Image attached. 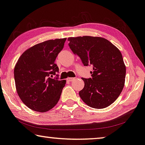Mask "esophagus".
<instances>
[{
    "label": "esophagus",
    "mask_w": 145,
    "mask_h": 145,
    "mask_svg": "<svg viewBox=\"0 0 145 145\" xmlns=\"http://www.w3.org/2000/svg\"><path fill=\"white\" fill-rule=\"evenodd\" d=\"M74 79H75V78H73V77H68V78H67V81L69 82H72Z\"/></svg>",
    "instance_id": "esophagus-1"
}]
</instances>
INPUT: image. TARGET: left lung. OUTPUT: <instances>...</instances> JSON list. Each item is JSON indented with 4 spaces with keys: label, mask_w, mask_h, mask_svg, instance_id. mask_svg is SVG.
I'll use <instances>...</instances> for the list:
<instances>
[{
    "label": "left lung",
    "mask_w": 145,
    "mask_h": 145,
    "mask_svg": "<svg viewBox=\"0 0 145 145\" xmlns=\"http://www.w3.org/2000/svg\"><path fill=\"white\" fill-rule=\"evenodd\" d=\"M69 46L84 66L92 65V78H82L85 86L79 94L86 105L103 109L112 104L122 91L126 66L117 47L101 37H70Z\"/></svg>",
    "instance_id": "1"
}]
</instances>
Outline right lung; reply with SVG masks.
Here are the masks:
<instances>
[{"instance_id": "right-lung-1", "label": "right lung", "mask_w": 145, "mask_h": 145, "mask_svg": "<svg viewBox=\"0 0 145 145\" xmlns=\"http://www.w3.org/2000/svg\"><path fill=\"white\" fill-rule=\"evenodd\" d=\"M66 38L49 40L26 50L14 68L17 94L25 105L38 112H47L57 105L66 80L52 78L59 72L55 59Z\"/></svg>"}]
</instances>
